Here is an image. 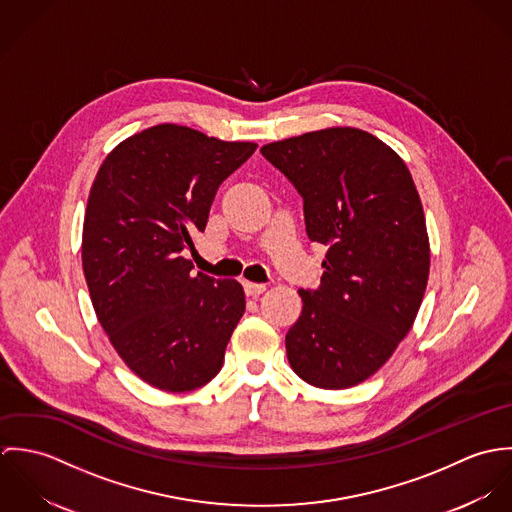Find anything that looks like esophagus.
Returning <instances> with one entry per match:
<instances>
[{
    "label": "esophagus",
    "mask_w": 512,
    "mask_h": 512,
    "mask_svg": "<svg viewBox=\"0 0 512 512\" xmlns=\"http://www.w3.org/2000/svg\"><path fill=\"white\" fill-rule=\"evenodd\" d=\"M244 292L246 295H260V293L266 292V284H254V282H244Z\"/></svg>",
    "instance_id": "1"
}]
</instances>
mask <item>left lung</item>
I'll use <instances>...</instances> for the list:
<instances>
[{
  "label": "left lung",
  "instance_id": "obj_1",
  "mask_svg": "<svg viewBox=\"0 0 512 512\" xmlns=\"http://www.w3.org/2000/svg\"><path fill=\"white\" fill-rule=\"evenodd\" d=\"M262 155L303 197L309 240L327 246L321 286L299 290L288 361L311 386H357L408 335L428 286L430 238L414 179L392 147L347 126L266 144Z\"/></svg>",
  "mask_w": 512,
  "mask_h": 512
}]
</instances>
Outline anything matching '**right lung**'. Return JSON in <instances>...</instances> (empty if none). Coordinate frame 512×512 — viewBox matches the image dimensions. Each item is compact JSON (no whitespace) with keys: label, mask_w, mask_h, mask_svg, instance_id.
I'll return each instance as SVG.
<instances>
[{"label":"right lung","mask_w":512,"mask_h":512,"mask_svg":"<svg viewBox=\"0 0 512 512\" xmlns=\"http://www.w3.org/2000/svg\"><path fill=\"white\" fill-rule=\"evenodd\" d=\"M256 147L159 124L114 147L90 187L82 270L96 317L120 359L159 390L213 380L246 309L236 280L191 274L181 252Z\"/></svg>","instance_id":"obj_1"}]
</instances>
